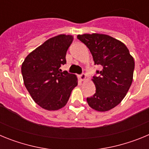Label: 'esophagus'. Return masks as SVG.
<instances>
[{"instance_id":"esophagus-1","label":"esophagus","mask_w":149,"mask_h":149,"mask_svg":"<svg viewBox=\"0 0 149 149\" xmlns=\"http://www.w3.org/2000/svg\"><path fill=\"white\" fill-rule=\"evenodd\" d=\"M86 76L85 74L83 73V74H81V75H80V79H81V81H85V80H86Z\"/></svg>"}]
</instances>
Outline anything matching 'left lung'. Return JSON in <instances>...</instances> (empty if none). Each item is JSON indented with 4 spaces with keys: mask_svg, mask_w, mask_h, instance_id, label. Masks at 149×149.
Wrapping results in <instances>:
<instances>
[{
    "mask_svg": "<svg viewBox=\"0 0 149 149\" xmlns=\"http://www.w3.org/2000/svg\"><path fill=\"white\" fill-rule=\"evenodd\" d=\"M93 55L95 65L102 66L96 71L98 77L92 79L95 93L86 98L90 107L99 112L111 110L125 97L133 81L134 60L126 45L108 35L100 33L77 35Z\"/></svg>",
    "mask_w": 149,
    "mask_h": 149,
    "instance_id": "obj_1",
    "label": "left lung"
}]
</instances>
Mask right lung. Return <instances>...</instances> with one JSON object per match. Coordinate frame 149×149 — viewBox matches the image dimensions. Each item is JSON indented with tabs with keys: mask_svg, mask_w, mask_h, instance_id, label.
Returning <instances> with one entry per match:
<instances>
[{
	"mask_svg": "<svg viewBox=\"0 0 149 149\" xmlns=\"http://www.w3.org/2000/svg\"><path fill=\"white\" fill-rule=\"evenodd\" d=\"M73 39L65 34L51 38L29 54L22 63L24 86L33 101L45 110L63 107L77 85L75 74L60 69L66 63L65 55Z\"/></svg>",
	"mask_w": 149,
	"mask_h": 149,
	"instance_id": "right-lung-1",
	"label": "right lung"
}]
</instances>
